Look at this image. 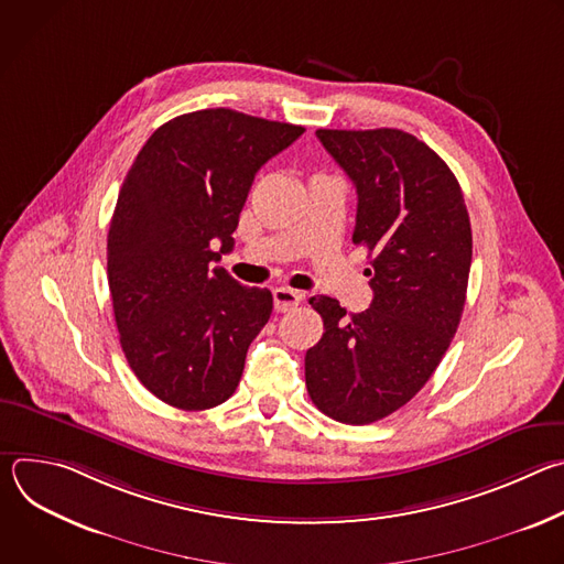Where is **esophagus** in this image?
<instances>
[{
	"instance_id": "esophagus-1",
	"label": "esophagus",
	"mask_w": 564,
	"mask_h": 564,
	"mask_svg": "<svg viewBox=\"0 0 564 564\" xmlns=\"http://www.w3.org/2000/svg\"><path fill=\"white\" fill-rule=\"evenodd\" d=\"M272 294H274V307H276V312H290V310H294V307L301 303V299H303L301 292H296V290H292V288H285V285L276 288Z\"/></svg>"
}]
</instances>
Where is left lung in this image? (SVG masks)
<instances>
[{
    "mask_svg": "<svg viewBox=\"0 0 564 564\" xmlns=\"http://www.w3.org/2000/svg\"><path fill=\"white\" fill-rule=\"evenodd\" d=\"M357 189L352 243L368 250L372 303L346 314L312 296L324 337L305 352L314 406L372 424L424 388L457 333L473 257L470 220L444 160L399 129H316Z\"/></svg>",
    "mask_w": 564,
    "mask_h": 564,
    "instance_id": "8db88e82",
    "label": "left lung"
}]
</instances>
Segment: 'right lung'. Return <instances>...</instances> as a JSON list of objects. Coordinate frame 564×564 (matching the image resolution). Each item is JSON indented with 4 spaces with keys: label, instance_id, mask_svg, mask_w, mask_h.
<instances>
[{
    "label": "right lung",
    "instance_id": "right-lung-1",
    "mask_svg": "<svg viewBox=\"0 0 564 564\" xmlns=\"http://www.w3.org/2000/svg\"><path fill=\"white\" fill-rule=\"evenodd\" d=\"M305 129L231 109L158 127L118 194L107 274L122 352L140 383L181 411L229 399L272 314L268 288H246L214 263L257 172Z\"/></svg>",
    "mask_w": 564,
    "mask_h": 564
}]
</instances>
